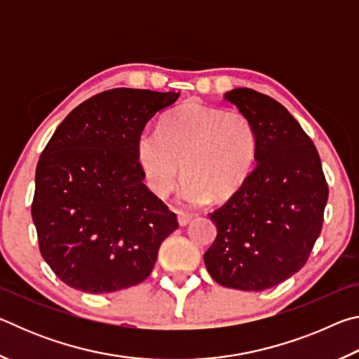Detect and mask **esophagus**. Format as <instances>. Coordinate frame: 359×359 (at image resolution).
Masks as SVG:
<instances>
[{"label": "esophagus", "mask_w": 359, "mask_h": 359, "mask_svg": "<svg viewBox=\"0 0 359 359\" xmlns=\"http://www.w3.org/2000/svg\"><path fill=\"white\" fill-rule=\"evenodd\" d=\"M191 218H193V215H190V214H185V212H177V220H179L180 226H187V224L191 222Z\"/></svg>", "instance_id": "obj_1"}]
</instances>
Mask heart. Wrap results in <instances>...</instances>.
Instances as JSON below:
<instances>
[{"mask_svg": "<svg viewBox=\"0 0 359 359\" xmlns=\"http://www.w3.org/2000/svg\"><path fill=\"white\" fill-rule=\"evenodd\" d=\"M257 154V131L245 114L194 101L169 112L160 130H142L136 141L139 166L156 196L174 190L184 165L180 198L188 204L233 198L252 174Z\"/></svg>", "mask_w": 359, "mask_h": 359, "instance_id": "heart-1", "label": "heart"}]
</instances>
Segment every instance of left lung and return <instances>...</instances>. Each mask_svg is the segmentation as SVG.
Masks as SVG:
<instances>
[{
    "label": "left lung",
    "instance_id": "1",
    "mask_svg": "<svg viewBox=\"0 0 359 359\" xmlns=\"http://www.w3.org/2000/svg\"><path fill=\"white\" fill-rule=\"evenodd\" d=\"M224 98L252 120L257 166L209 214L217 238L204 263L223 287L263 291L307 263L323 226L327 184L312 139L280 102L252 88H234Z\"/></svg>",
    "mask_w": 359,
    "mask_h": 359
}]
</instances>
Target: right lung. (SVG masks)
Here are the masks:
<instances>
[{"label": "right lung", "mask_w": 359, "mask_h": 359, "mask_svg": "<svg viewBox=\"0 0 359 359\" xmlns=\"http://www.w3.org/2000/svg\"><path fill=\"white\" fill-rule=\"evenodd\" d=\"M179 93L112 88L68 114L36 166L32 217L60 280L85 293L141 283L177 217L144 184L136 141Z\"/></svg>", "instance_id": "add662e5"}]
</instances>
